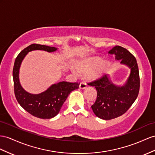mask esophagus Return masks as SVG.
<instances>
[{
	"label": "esophagus",
	"instance_id": "34e87169",
	"mask_svg": "<svg viewBox=\"0 0 155 155\" xmlns=\"http://www.w3.org/2000/svg\"><path fill=\"white\" fill-rule=\"evenodd\" d=\"M86 87H87V84L86 83V82H84V81L81 82L80 85H79V88H80L81 89H84L86 88Z\"/></svg>",
	"mask_w": 155,
	"mask_h": 155
}]
</instances>
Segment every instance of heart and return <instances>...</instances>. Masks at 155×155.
<instances>
[{"label": "heart", "instance_id": "heart-1", "mask_svg": "<svg viewBox=\"0 0 155 155\" xmlns=\"http://www.w3.org/2000/svg\"><path fill=\"white\" fill-rule=\"evenodd\" d=\"M76 69L81 74H88L92 78H97L104 73L106 65L101 64V59L96 58L86 59L77 63Z\"/></svg>", "mask_w": 155, "mask_h": 155}]
</instances>
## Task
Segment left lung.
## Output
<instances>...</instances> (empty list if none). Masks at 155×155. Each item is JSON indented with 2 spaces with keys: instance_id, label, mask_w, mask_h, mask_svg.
Listing matches in <instances>:
<instances>
[{
  "instance_id": "left-lung-1",
  "label": "left lung",
  "mask_w": 155,
  "mask_h": 155,
  "mask_svg": "<svg viewBox=\"0 0 155 155\" xmlns=\"http://www.w3.org/2000/svg\"><path fill=\"white\" fill-rule=\"evenodd\" d=\"M114 55L121 63L131 69V73L124 86L113 84L107 76L104 74L88 84L95 86L97 98L91 106L94 114L104 120H110L124 114L137 97L140 87V78L136 59L130 51L120 46H116L109 53Z\"/></svg>"
}]
</instances>
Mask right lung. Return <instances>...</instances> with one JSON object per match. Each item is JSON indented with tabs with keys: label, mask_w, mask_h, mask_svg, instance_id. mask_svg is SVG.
Returning <instances> with one entry per match:
<instances>
[{
	"label": "right lung",
	"mask_w": 155,
	"mask_h": 155,
	"mask_svg": "<svg viewBox=\"0 0 155 155\" xmlns=\"http://www.w3.org/2000/svg\"><path fill=\"white\" fill-rule=\"evenodd\" d=\"M42 50L54 51L55 47L32 44L23 49L15 58L13 68V80L15 96L19 104L33 116L42 119H49L59 113L63 103L73 90L78 88L80 83L62 81L53 84L41 94H31L22 88L19 81V69L25 55L30 51Z\"/></svg>",
	"instance_id": "add662e5"
}]
</instances>
